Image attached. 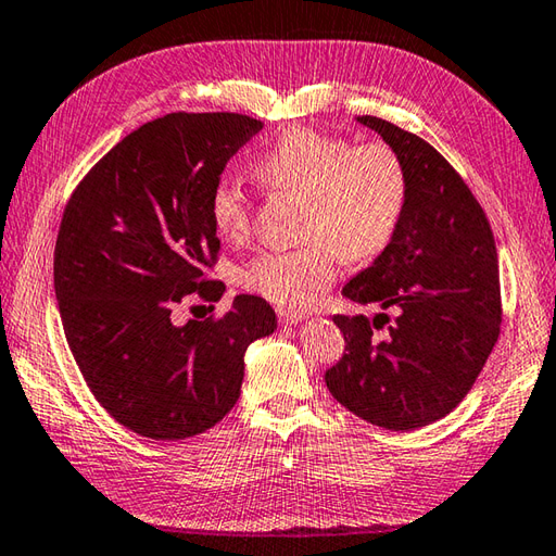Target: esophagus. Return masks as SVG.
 I'll list each match as a JSON object with an SVG mask.
<instances>
[{
  "label": "esophagus",
  "instance_id": "34e87169",
  "mask_svg": "<svg viewBox=\"0 0 556 556\" xmlns=\"http://www.w3.org/2000/svg\"><path fill=\"white\" fill-rule=\"evenodd\" d=\"M301 320H306V315H303V313L279 311V323H281V325H299Z\"/></svg>",
  "mask_w": 556,
  "mask_h": 556
}]
</instances>
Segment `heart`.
Listing matches in <instances>:
<instances>
[{"label": "heart", "instance_id": "heart-1", "mask_svg": "<svg viewBox=\"0 0 556 556\" xmlns=\"http://www.w3.org/2000/svg\"><path fill=\"white\" fill-rule=\"evenodd\" d=\"M255 173L277 190L306 194L301 236L306 243L250 260L241 281L279 308L301 311L332 285L340 267L364 263L393 238L405 206V170L383 144L350 147L340 137L291 127L255 163ZM210 216L226 238L245 236L250 210L231 178L214 185Z\"/></svg>", "mask_w": 556, "mask_h": 556}]
</instances>
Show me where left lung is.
<instances>
[{"mask_svg":"<svg viewBox=\"0 0 556 556\" xmlns=\"http://www.w3.org/2000/svg\"><path fill=\"white\" fill-rule=\"evenodd\" d=\"M356 123L393 149L405 206L383 253L342 289L380 313L334 315L346 354L325 383L364 421L412 431L458 407L492 354L502 328L498 257L480 202L429 141L374 115Z\"/></svg>","mask_w":556,"mask_h":556,"instance_id":"obj_1","label":"left lung"}]
</instances>
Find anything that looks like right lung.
<instances>
[{
    "label": "right lung",
    "instance_id": "1",
    "mask_svg": "<svg viewBox=\"0 0 556 556\" xmlns=\"http://www.w3.org/2000/svg\"><path fill=\"white\" fill-rule=\"evenodd\" d=\"M263 123L238 113H170L127 135L89 170L64 210L54 296L64 337L93 397L154 441L190 439L241 395L245 350L277 330L260 296L241 293L219 320L178 323L219 253L214 185Z\"/></svg>",
    "mask_w": 556,
    "mask_h": 556
}]
</instances>
